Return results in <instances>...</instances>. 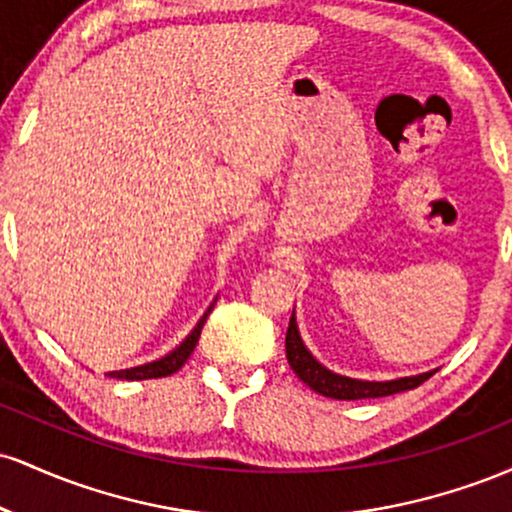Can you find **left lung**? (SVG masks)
<instances>
[{
  "instance_id": "left-lung-1",
  "label": "left lung",
  "mask_w": 512,
  "mask_h": 512,
  "mask_svg": "<svg viewBox=\"0 0 512 512\" xmlns=\"http://www.w3.org/2000/svg\"><path fill=\"white\" fill-rule=\"evenodd\" d=\"M286 358H289V366L293 373L303 380L310 390L320 392V395L332 397V399H373V397H387L397 395V392L414 390L421 383H426L436 370H428L421 375H409V378H397V380H385V383H373V380H356L346 378V375L332 373L322 366L317 358L305 349L301 332L296 325V313L291 315L289 330H286Z\"/></svg>"
}]
</instances>
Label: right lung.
<instances>
[{"mask_svg": "<svg viewBox=\"0 0 512 512\" xmlns=\"http://www.w3.org/2000/svg\"><path fill=\"white\" fill-rule=\"evenodd\" d=\"M211 308H214V305H209V310L202 315V320L197 322L195 330L187 334L185 342H182L180 346H175L170 354L158 358V361L144 363V366H137V368L113 370V373H108L110 378H117V380H149V378H166V375H173L175 370H180L182 366H185V361L190 358L192 351H195V346L199 342V334H202V327H204V322H207Z\"/></svg>", "mask_w": 512, "mask_h": 512, "instance_id": "obj_1", "label": "right lung"}]
</instances>
